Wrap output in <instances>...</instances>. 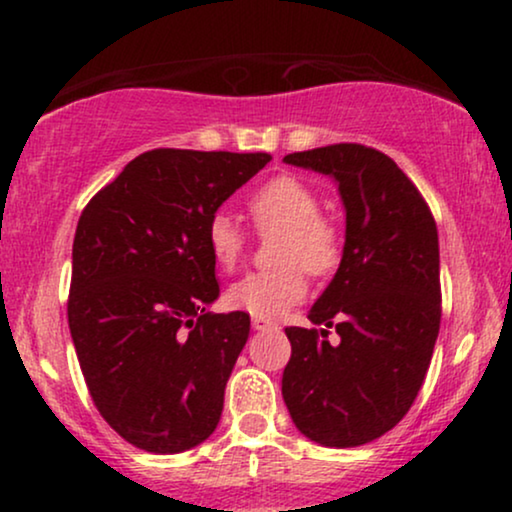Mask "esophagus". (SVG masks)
Wrapping results in <instances>:
<instances>
[{
	"label": "esophagus",
	"instance_id": "34e87169",
	"mask_svg": "<svg viewBox=\"0 0 512 512\" xmlns=\"http://www.w3.org/2000/svg\"><path fill=\"white\" fill-rule=\"evenodd\" d=\"M252 327H255L257 332H264V330H272V327H276V322L267 320V317H252Z\"/></svg>",
	"mask_w": 512,
	"mask_h": 512
}]
</instances>
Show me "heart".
<instances>
[{"instance_id": "obj_1", "label": "heart", "mask_w": 512, "mask_h": 512, "mask_svg": "<svg viewBox=\"0 0 512 512\" xmlns=\"http://www.w3.org/2000/svg\"><path fill=\"white\" fill-rule=\"evenodd\" d=\"M248 214L260 236L279 233L274 262L281 267L252 272L226 293L233 308L255 317H281L301 303L310 272L317 279L337 272L344 257L342 228L320 214V197L296 175H274L248 199ZM207 250L223 272L236 269L248 250V233L228 214H214L207 223Z\"/></svg>"}]
</instances>
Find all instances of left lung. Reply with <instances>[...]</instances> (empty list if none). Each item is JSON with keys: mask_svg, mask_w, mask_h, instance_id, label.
<instances>
[{"mask_svg": "<svg viewBox=\"0 0 512 512\" xmlns=\"http://www.w3.org/2000/svg\"><path fill=\"white\" fill-rule=\"evenodd\" d=\"M284 161L339 182L346 243L332 284L308 313L325 330L286 327L291 358L281 395L303 436L356 448L404 419L431 366L440 330L436 219L378 149L330 144ZM330 326L339 345L326 342Z\"/></svg>", "mask_w": 512, "mask_h": 512, "instance_id": "1", "label": "left lung"}]
</instances>
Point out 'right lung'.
I'll use <instances>...</instances> for the list:
<instances>
[{
	"label": "right lung",
	"instance_id": "right-lung-1",
	"mask_svg": "<svg viewBox=\"0 0 512 512\" xmlns=\"http://www.w3.org/2000/svg\"><path fill=\"white\" fill-rule=\"evenodd\" d=\"M272 156L154 149L81 211L67 317L93 404L127 443L185 452L219 426L250 315L219 296L207 223Z\"/></svg>",
	"mask_w": 512,
	"mask_h": 512
}]
</instances>
